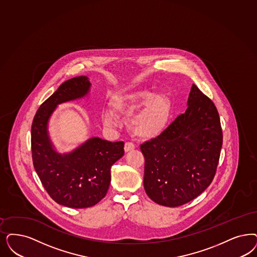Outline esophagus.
Returning a JSON list of instances; mask_svg holds the SVG:
<instances>
[{"mask_svg": "<svg viewBox=\"0 0 257 257\" xmlns=\"http://www.w3.org/2000/svg\"><path fill=\"white\" fill-rule=\"evenodd\" d=\"M135 149V144L133 142H125L124 144V151L125 152H130V151Z\"/></svg>", "mask_w": 257, "mask_h": 257, "instance_id": "1", "label": "esophagus"}]
</instances>
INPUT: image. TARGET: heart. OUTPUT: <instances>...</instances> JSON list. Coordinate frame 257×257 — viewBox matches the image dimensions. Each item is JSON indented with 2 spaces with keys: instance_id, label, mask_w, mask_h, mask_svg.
I'll use <instances>...</instances> for the list:
<instances>
[{
  "instance_id": "b5f03b06",
  "label": "heart",
  "mask_w": 257,
  "mask_h": 257,
  "mask_svg": "<svg viewBox=\"0 0 257 257\" xmlns=\"http://www.w3.org/2000/svg\"><path fill=\"white\" fill-rule=\"evenodd\" d=\"M110 107L111 111L102 114L106 125H114L116 115H128L137 107L129 118L130 128L138 136L147 139L159 136L165 129L171 108L168 97L147 89L116 93L110 99Z\"/></svg>"
}]
</instances>
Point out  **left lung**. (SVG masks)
Masks as SVG:
<instances>
[{
  "label": "left lung",
  "mask_w": 257,
  "mask_h": 257,
  "mask_svg": "<svg viewBox=\"0 0 257 257\" xmlns=\"http://www.w3.org/2000/svg\"><path fill=\"white\" fill-rule=\"evenodd\" d=\"M222 143L217 109L193 84L185 113L156 139L141 145L147 195L166 207H178L193 200L212 183Z\"/></svg>",
  "instance_id": "1"
}]
</instances>
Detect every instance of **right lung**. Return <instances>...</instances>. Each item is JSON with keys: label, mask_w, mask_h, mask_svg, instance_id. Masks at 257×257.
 <instances>
[{"label": "right lung", "mask_w": 257, "mask_h": 257, "mask_svg": "<svg viewBox=\"0 0 257 257\" xmlns=\"http://www.w3.org/2000/svg\"><path fill=\"white\" fill-rule=\"evenodd\" d=\"M91 83L80 76L64 81L39 107L31 126L32 160L47 194L57 203L82 209L98 203L107 194L111 167L124 155V142L92 138L69 154L54 150L47 121L60 103L83 97Z\"/></svg>", "instance_id": "add662e5"}]
</instances>
